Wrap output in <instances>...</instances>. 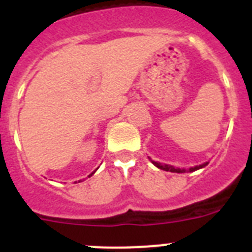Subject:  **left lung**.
<instances>
[{
    "mask_svg": "<svg viewBox=\"0 0 252 252\" xmlns=\"http://www.w3.org/2000/svg\"><path fill=\"white\" fill-rule=\"evenodd\" d=\"M153 164L155 166H158V168H159V169H161V170L171 171V173H184V171H186V169L174 168V166L165 165V164H160V162H157V161H153ZM207 164H208V162H204V164H202V165H198V166H194V168H190V169H189V171L198 170V169H201V168H203V166H206Z\"/></svg>",
    "mask_w": 252,
    "mask_h": 252,
    "instance_id": "1",
    "label": "left lung"
}]
</instances>
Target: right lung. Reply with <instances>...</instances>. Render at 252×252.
Wrapping results in <instances>:
<instances>
[{
	"label": "right lung",
	"mask_w": 252,
	"mask_h": 252,
	"mask_svg": "<svg viewBox=\"0 0 252 252\" xmlns=\"http://www.w3.org/2000/svg\"><path fill=\"white\" fill-rule=\"evenodd\" d=\"M93 173H94V171H93ZM93 173H92V174H93ZM92 174H91V175H92ZM91 175H90V177H91Z\"/></svg>",
	"instance_id": "1"
}]
</instances>
